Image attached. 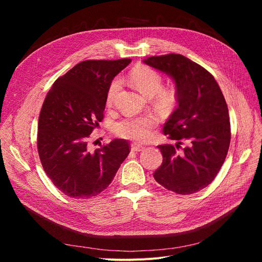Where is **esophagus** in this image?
Listing matches in <instances>:
<instances>
[{"label": "esophagus", "instance_id": "34e87169", "mask_svg": "<svg viewBox=\"0 0 262 262\" xmlns=\"http://www.w3.org/2000/svg\"><path fill=\"white\" fill-rule=\"evenodd\" d=\"M144 149V146L142 145H139V144H132L131 145V150H133V152H141V150Z\"/></svg>", "mask_w": 262, "mask_h": 262}]
</instances>
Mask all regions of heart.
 <instances>
[{
	"mask_svg": "<svg viewBox=\"0 0 262 262\" xmlns=\"http://www.w3.org/2000/svg\"><path fill=\"white\" fill-rule=\"evenodd\" d=\"M130 78L142 95H144L145 97L155 96V100L160 107L169 108L175 104L176 91L170 87L162 89L163 78L155 70L144 66L137 67L131 71ZM119 89H120V81L115 78L107 92V106H112ZM155 124L156 118L154 116L125 118L114 125V132L118 137L123 139L146 142L152 138Z\"/></svg>",
	"mask_w": 262,
	"mask_h": 262,
	"instance_id": "obj_1",
	"label": "heart"
}]
</instances>
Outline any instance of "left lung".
<instances>
[{
  "label": "left lung",
  "instance_id": "1",
  "mask_svg": "<svg viewBox=\"0 0 262 262\" xmlns=\"http://www.w3.org/2000/svg\"><path fill=\"white\" fill-rule=\"evenodd\" d=\"M175 83L177 108L164 125L176 147L158 145L163 164L154 178L178 194H191L209 186L223 165L231 142L225 98L213 75L185 55L170 53L143 60ZM180 139L188 145L180 152Z\"/></svg>",
  "mask_w": 262,
  "mask_h": 262
}]
</instances>
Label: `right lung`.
Wrapping results in <instances>:
<instances>
[{"mask_svg":"<svg viewBox=\"0 0 262 262\" xmlns=\"http://www.w3.org/2000/svg\"><path fill=\"white\" fill-rule=\"evenodd\" d=\"M130 59L87 60L59 77L47 94L38 121V153L53 185L71 198L85 199L105 190L130 153L115 139L90 150V134L104 118L107 92Z\"/></svg>","mask_w":262,"mask_h":262,"instance_id":"right-lung-1","label":"right lung"}]
</instances>
